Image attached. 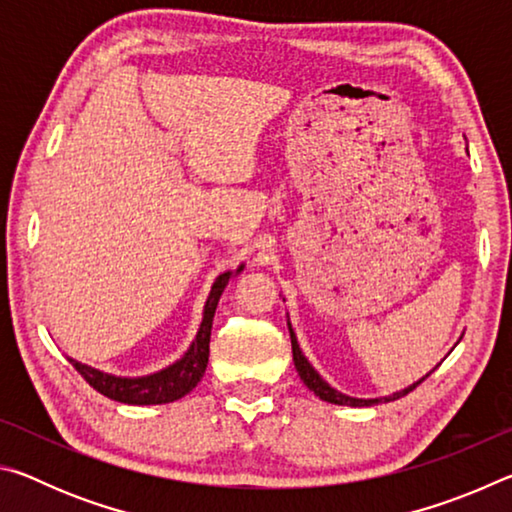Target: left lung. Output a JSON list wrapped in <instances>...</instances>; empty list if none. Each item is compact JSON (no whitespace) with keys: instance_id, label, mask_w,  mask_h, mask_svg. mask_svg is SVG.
<instances>
[{"instance_id":"obj_1","label":"left lung","mask_w":512,"mask_h":512,"mask_svg":"<svg viewBox=\"0 0 512 512\" xmlns=\"http://www.w3.org/2000/svg\"><path fill=\"white\" fill-rule=\"evenodd\" d=\"M289 332H291V350H293V363H296V370L300 379L305 381V386L309 388V391H314L320 400H325L329 404H341V406H372V404H379V402H391V400H397V397H402L406 393H411L415 386L420 384V381H415V384H411L409 388H404V391L400 393H393L391 397H377V400H359V397H350V395H343L336 391V388H332L327 384V381L318 375V372L311 368V363L305 359V354H302L300 345H298V339L296 334H293V329L289 325Z\"/></svg>"}]
</instances>
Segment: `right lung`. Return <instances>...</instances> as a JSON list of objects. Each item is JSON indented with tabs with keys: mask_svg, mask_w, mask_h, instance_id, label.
I'll list each match as a JSON object with an SVG mask.
<instances>
[{
	"mask_svg": "<svg viewBox=\"0 0 512 512\" xmlns=\"http://www.w3.org/2000/svg\"><path fill=\"white\" fill-rule=\"evenodd\" d=\"M244 271V266L237 268V273ZM232 277V271L221 273L212 284L210 298L205 302L203 311V323L198 329L196 341L192 348L185 352V357L173 363V366L164 368L160 372H153V375L146 377H115L108 375V372H101L97 368L85 366L74 359L69 363L79 370V375L88 381V384L99 391L101 395L110 397V400L121 402V404H167L173 400H180L185 397L192 388H196L198 381L205 375L207 359H210V334H212V318L216 305H219V298L225 289V284Z\"/></svg>",
	"mask_w": 512,
	"mask_h": 512,
	"instance_id": "1",
	"label": "right lung"
}]
</instances>
